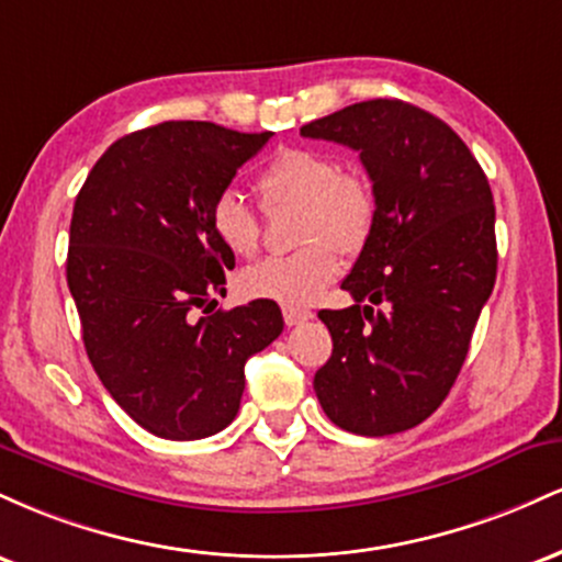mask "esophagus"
<instances>
[{"mask_svg": "<svg viewBox=\"0 0 562 562\" xmlns=\"http://www.w3.org/2000/svg\"><path fill=\"white\" fill-rule=\"evenodd\" d=\"M282 317H285V325L288 327H295V325H303V322H308L314 317L308 308H301V306H282Z\"/></svg>", "mask_w": 562, "mask_h": 562, "instance_id": "1", "label": "esophagus"}]
</instances>
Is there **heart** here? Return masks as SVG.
<instances>
[{"mask_svg": "<svg viewBox=\"0 0 562 562\" xmlns=\"http://www.w3.org/2000/svg\"><path fill=\"white\" fill-rule=\"evenodd\" d=\"M261 203L299 205L295 240L303 248L288 256H267L240 274L248 299L288 306L312 303L340 272V254H359L370 240L378 216L375 192L362 173L344 171L338 158L312 147H285L256 177ZM216 243L232 256L259 248V214L235 190H222L209 209Z\"/></svg>", "mask_w": 562, "mask_h": 562, "instance_id": "obj_1", "label": "heart"}]
</instances>
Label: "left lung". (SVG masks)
I'll use <instances>...</instances> for the list:
<instances>
[{"instance_id":"8db88e82","label":"left lung","mask_w":562,"mask_h":562,"mask_svg":"<svg viewBox=\"0 0 562 562\" xmlns=\"http://www.w3.org/2000/svg\"><path fill=\"white\" fill-rule=\"evenodd\" d=\"M362 158L375 227L322 308L333 353L314 375L325 415L357 436L415 428L441 406L496 280L492 187L468 145L402 100H367L301 126Z\"/></svg>"}]
</instances>
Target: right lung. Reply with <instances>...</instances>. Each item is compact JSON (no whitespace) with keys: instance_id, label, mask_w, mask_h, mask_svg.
<instances>
[{"instance_id":"obj_1","label":"right lung","mask_w":562,"mask_h":562,"mask_svg":"<svg viewBox=\"0 0 562 562\" xmlns=\"http://www.w3.org/2000/svg\"><path fill=\"white\" fill-rule=\"evenodd\" d=\"M269 137L164 121L113 142L76 198L66 274L83 348L153 436L195 441L227 428L245 362L285 325L261 299L211 314L235 256L216 243L209 209Z\"/></svg>"}]
</instances>
